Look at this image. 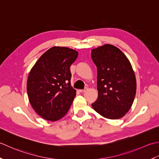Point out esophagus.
Listing matches in <instances>:
<instances>
[{
    "label": "esophagus",
    "instance_id": "1",
    "mask_svg": "<svg viewBox=\"0 0 159 159\" xmlns=\"http://www.w3.org/2000/svg\"><path fill=\"white\" fill-rule=\"evenodd\" d=\"M86 90H87V88L84 89H80V90H80V93H84V92L86 91Z\"/></svg>",
    "mask_w": 159,
    "mask_h": 159
}]
</instances>
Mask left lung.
Masks as SVG:
<instances>
[{
	"mask_svg": "<svg viewBox=\"0 0 159 159\" xmlns=\"http://www.w3.org/2000/svg\"><path fill=\"white\" fill-rule=\"evenodd\" d=\"M91 57L98 69V98L92 103L103 117H123L133 103L137 82L128 59L122 51L107 44L94 48Z\"/></svg>",
	"mask_w": 159,
	"mask_h": 159,
	"instance_id": "obj_1",
	"label": "left lung"
}]
</instances>
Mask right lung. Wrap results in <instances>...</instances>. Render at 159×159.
<instances>
[{"label": "right lung", "mask_w": 159, "mask_h": 159, "mask_svg": "<svg viewBox=\"0 0 159 159\" xmlns=\"http://www.w3.org/2000/svg\"><path fill=\"white\" fill-rule=\"evenodd\" d=\"M78 52L72 48L53 47L35 62L29 74L27 90L34 111L48 121L65 115L76 95L70 85V66Z\"/></svg>", "instance_id": "1"}]
</instances>
